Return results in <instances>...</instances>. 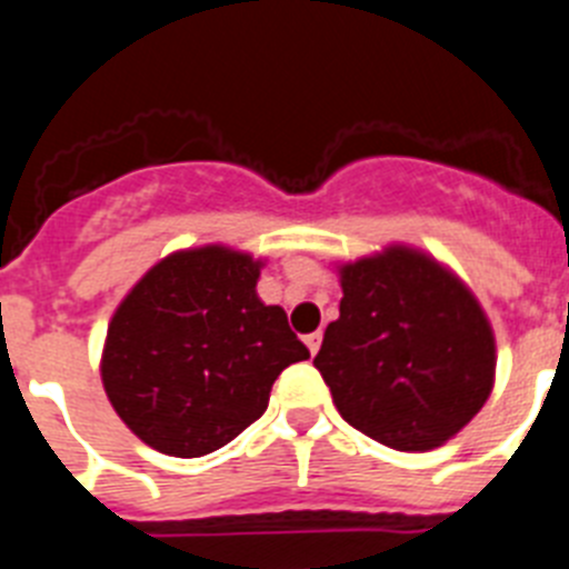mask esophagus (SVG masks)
Returning <instances> with one entry per match:
<instances>
[{"mask_svg":"<svg viewBox=\"0 0 569 569\" xmlns=\"http://www.w3.org/2000/svg\"><path fill=\"white\" fill-rule=\"evenodd\" d=\"M305 345H308V350L310 353H319V347H321V330H316V333H310V336H305Z\"/></svg>","mask_w":569,"mask_h":569,"instance_id":"esophagus-1","label":"esophagus"}]
</instances>
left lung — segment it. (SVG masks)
<instances>
[{
  "mask_svg": "<svg viewBox=\"0 0 569 569\" xmlns=\"http://www.w3.org/2000/svg\"><path fill=\"white\" fill-rule=\"evenodd\" d=\"M339 319L316 370L341 419L393 450H433L485 407L496 339L465 281L421 250L390 244L339 268Z\"/></svg>",
  "mask_w": 569,
  "mask_h": 569,
  "instance_id": "left-lung-1",
  "label": "left lung"
}]
</instances>
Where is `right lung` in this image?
<instances>
[{
  "instance_id": "1",
  "label": "right lung",
  "mask_w": 569,
  "mask_h": 569,
  "mask_svg": "<svg viewBox=\"0 0 569 569\" xmlns=\"http://www.w3.org/2000/svg\"><path fill=\"white\" fill-rule=\"evenodd\" d=\"M261 259L204 244L156 261L116 308L102 385L148 447L199 459L233 441L284 367L310 359L279 305L256 293Z\"/></svg>"
}]
</instances>
